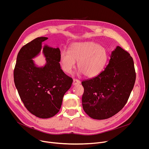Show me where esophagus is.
Here are the masks:
<instances>
[{"label":"esophagus","mask_w":149,"mask_h":149,"mask_svg":"<svg viewBox=\"0 0 149 149\" xmlns=\"http://www.w3.org/2000/svg\"><path fill=\"white\" fill-rule=\"evenodd\" d=\"M80 84V81H79L78 79H73L72 84L74 85V86H75V85H78V84Z\"/></svg>","instance_id":"34e87169"}]
</instances>
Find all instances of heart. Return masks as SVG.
<instances>
[{"instance_id":"obj_1","label":"heart","mask_w":149,"mask_h":149,"mask_svg":"<svg viewBox=\"0 0 149 149\" xmlns=\"http://www.w3.org/2000/svg\"><path fill=\"white\" fill-rule=\"evenodd\" d=\"M108 57L107 50L95 42H77L71 45L69 52H61L60 62L63 71L71 74L78 62L79 74L92 78L102 71Z\"/></svg>"}]
</instances>
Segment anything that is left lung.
<instances>
[{
    "label": "left lung",
    "mask_w": 149,
    "mask_h": 149,
    "mask_svg": "<svg viewBox=\"0 0 149 149\" xmlns=\"http://www.w3.org/2000/svg\"><path fill=\"white\" fill-rule=\"evenodd\" d=\"M132 57L117 46L108 65L96 77L84 80L82 107L91 118L107 119L118 113L127 103L136 81Z\"/></svg>",
    "instance_id": "left-lung-1"
}]
</instances>
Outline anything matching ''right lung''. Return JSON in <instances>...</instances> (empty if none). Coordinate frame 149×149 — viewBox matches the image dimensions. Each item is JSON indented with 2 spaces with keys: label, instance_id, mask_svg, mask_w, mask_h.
I'll list each match as a JSON object with an SVG mask.
<instances>
[{
  "label": "right lung",
  "instance_id": "obj_1",
  "mask_svg": "<svg viewBox=\"0 0 149 149\" xmlns=\"http://www.w3.org/2000/svg\"><path fill=\"white\" fill-rule=\"evenodd\" d=\"M47 37H38L21 48L13 72L14 82L20 98L33 115L48 118L56 114L63 97L70 88L72 79L61 69L60 49L44 45V66L38 67L32 59L41 51Z\"/></svg>",
  "mask_w": 149,
  "mask_h": 149
}]
</instances>
